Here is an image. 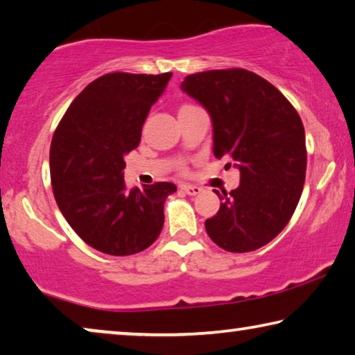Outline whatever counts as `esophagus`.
Segmentation results:
<instances>
[{"label":"esophagus","mask_w":355,"mask_h":355,"mask_svg":"<svg viewBox=\"0 0 355 355\" xmlns=\"http://www.w3.org/2000/svg\"><path fill=\"white\" fill-rule=\"evenodd\" d=\"M181 189L184 190L185 193L190 195V196H193V195H198V193H201V189H200V187H196V185L182 184V185H181Z\"/></svg>","instance_id":"esophagus-1"}]
</instances>
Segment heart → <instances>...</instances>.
Segmentation results:
<instances>
[{"instance_id":"heart-1","label":"heart","mask_w":355,"mask_h":355,"mask_svg":"<svg viewBox=\"0 0 355 355\" xmlns=\"http://www.w3.org/2000/svg\"><path fill=\"white\" fill-rule=\"evenodd\" d=\"M189 106H190V105H185V106H182V107H189ZM181 168H182V166H181Z\"/></svg>"}]
</instances>
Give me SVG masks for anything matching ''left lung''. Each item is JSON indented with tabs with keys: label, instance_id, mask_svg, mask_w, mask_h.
Instances as JSON below:
<instances>
[{
	"label": "left lung",
	"instance_id": "left-lung-1",
	"mask_svg": "<svg viewBox=\"0 0 355 355\" xmlns=\"http://www.w3.org/2000/svg\"><path fill=\"white\" fill-rule=\"evenodd\" d=\"M181 89L209 112L214 155L232 159L241 174L230 193L214 190L222 203L206 232L228 252L265 246L291 220L303 192L302 119L275 85L243 68L190 74Z\"/></svg>",
	"mask_w": 355,
	"mask_h": 355
}]
</instances>
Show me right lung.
<instances>
[{
	"mask_svg": "<svg viewBox=\"0 0 355 355\" xmlns=\"http://www.w3.org/2000/svg\"><path fill=\"white\" fill-rule=\"evenodd\" d=\"M171 76H101L74 98L53 133V196L71 228L103 254H138L163 228V205L176 185L128 190L123 157L138 147L147 114Z\"/></svg>",
	"mask_w": 355,
	"mask_h": 355,
	"instance_id": "obj_1",
	"label": "right lung"
}]
</instances>
